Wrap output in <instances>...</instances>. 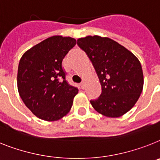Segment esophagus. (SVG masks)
Returning <instances> with one entry per match:
<instances>
[{"label":"esophagus","instance_id":"obj_1","mask_svg":"<svg viewBox=\"0 0 160 160\" xmlns=\"http://www.w3.org/2000/svg\"><path fill=\"white\" fill-rule=\"evenodd\" d=\"M85 85H86V82H85L84 80H83L82 82H81V84H80V87H81V88L84 89V88H85Z\"/></svg>","mask_w":160,"mask_h":160}]
</instances>
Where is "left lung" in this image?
<instances>
[{"label":"left lung","mask_w":160,"mask_h":160,"mask_svg":"<svg viewBox=\"0 0 160 160\" xmlns=\"http://www.w3.org/2000/svg\"><path fill=\"white\" fill-rule=\"evenodd\" d=\"M97 72L102 86L92 107L107 117H120L132 109L142 93L144 79L138 58L116 41L98 36L77 40Z\"/></svg>","instance_id":"8db88e82"}]
</instances>
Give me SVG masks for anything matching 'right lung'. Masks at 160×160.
I'll use <instances>...</instances> for the list:
<instances>
[{"label":"right lung","mask_w":160,"mask_h":160,"mask_svg":"<svg viewBox=\"0 0 160 160\" xmlns=\"http://www.w3.org/2000/svg\"><path fill=\"white\" fill-rule=\"evenodd\" d=\"M76 44L72 37L53 36L23 53L17 84L21 98L37 117L56 121L72 108L78 88L66 80L62 60Z\"/></svg>","instance_id":"1"}]
</instances>
